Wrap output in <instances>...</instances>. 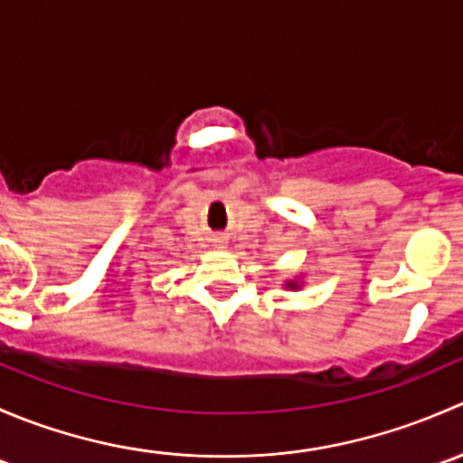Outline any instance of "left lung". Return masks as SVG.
Segmentation results:
<instances>
[{
    "instance_id": "1",
    "label": "left lung",
    "mask_w": 463,
    "mask_h": 463,
    "mask_svg": "<svg viewBox=\"0 0 463 463\" xmlns=\"http://www.w3.org/2000/svg\"><path fill=\"white\" fill-rule=\"evenodd\" d=\"M300 287L302 284L298 282V279H287V282H284V288H288V291H298Z\"/></svg>"
}]
</instances>
